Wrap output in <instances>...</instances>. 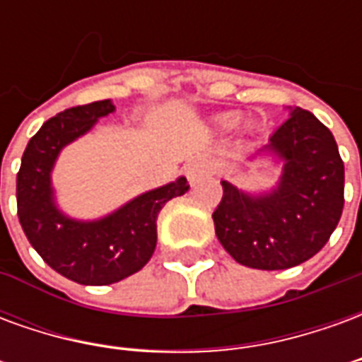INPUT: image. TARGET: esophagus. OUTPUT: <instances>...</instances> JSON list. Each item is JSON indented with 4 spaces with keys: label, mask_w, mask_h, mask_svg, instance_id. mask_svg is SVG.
I'll return each instance as SVG.
<instances>
[{
    "label": "esophagus",
    "mask_w": 362,
    "mask_h": 362,
    "mask_svg": "<svg viewBox=\"0 0 362 362\" xmlns=\"http://www.w3.org/2000/svg\"><path fill=\"white\" fill-rule=\"evenodd\" d=\"M205 165L204 160H189L188 165H186V176H188L189 180H196L197 176H202L205 173Z\"/></svg>",
    "instance_id": "obj_1"
}]
</instances>
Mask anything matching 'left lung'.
<instances>
[{
  "instance_id": "8db88e82",
  "label": "left lung",
  "mask_w": 362,
  "mask_h": 362,
  "mask_svg": "<svg viewBox=\"0 0 362 362\" xmlns=\"http://www.w3.org/2000/svg\"><path fill=\"white\" fill-rule=\"evenodd\" d=\"M266 153L283 160L277 188L250 196L223 180L213 211L223 248L246 267L287 269L318 254L341 219L345 168L334 135L312 112L295 108Z\"/></svg>"
}]
</instances>
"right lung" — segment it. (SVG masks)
Returning <instances> with one entry per match:
<instances>
[{"label":"right lung","instance_id":"obj_1","mask_svg":"<svg viewBox=\"0 0 362 362\" xmlns=\"http://www.w3.org/2000/svg\"><path fill=\"white\" fill-rule=\"evenodd\" d=\"M110 112V100L59 112L30 137L17 174V215L28 243L54 272L81 285H110L139 272L157 246L158 211L189 189L180 176L98 221H75L59 211L50 180L59 151Z\"/></svg>","mask_w":362,"mask_h":362}]
</instances>
